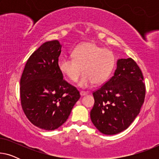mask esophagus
<instances>
[{
  "label": "esophagus",
  "mask_w": 159,
  "mask_h": 159,
  "mask_svg": "<svg viewBox=\"0 0 159 159\" xmlns=\"http://www.w3.org/2000/svg\"><path fill=\"white\" fill-rule=\"evenodd\" d=\"M88 94V93L85 92V91H80V95H81V96H84V95H86Z\"/></svg>",
  "instance_id": "esophagus-1"
}]
</instances>
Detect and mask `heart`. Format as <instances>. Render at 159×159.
<instances>
[{
  "label": "heart",
  "instance_id": "heart-1",
  "mask_svg": "<svg viewBox=\"0 0 159 159\" xmlns=\"http://www.w3.org/2000/svg\"><path fill=\"white\" fill-rule=\"evenodd\" d=\"M71 56L73 59L61 58L58 63V69L72 82L77 81L82 69L84 75L79 83L82 88L93 83H103L111 75L115 64L114 53L93 43L78 45Z\"/></svg>",
  "mask_w": 159,
  "mask_h": 159
}]
</instances>
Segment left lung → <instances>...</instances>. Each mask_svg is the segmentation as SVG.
<instances>
[{"instance_id":"left-lung-1","label":"left lung","mask_w":159,"mask_h":159,"mask_svg":"<svg viewBox=\"0 0 159 159\" xmlns=\"http://www.w3.org/2000/svg\"><path fill=\"white\" fill-rule=\"evenodd\" d=\"M140 67L131 58L117 61L114 75L93 91L91 121L101 133L116 134L128 128L144 103L145 84Z\"/></svg>"}]
</instances>
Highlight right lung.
I'll list each match as a JSON object with an SVG mask.
<instances>
[{
	"instance_id": "1",
	"label": "right lung",
	"mask_w": 159,
	"mask_h": 159,
	"mask_svg": "<svg viewBox=\"0 0 159 159\" xmlns=\"http://www.w3.org/2000/svg\"><path fill=\"white\" fill-rule=\"evenodd\" d=\"M61 45L46 42L28 58L20 80V98L26 116L34 126L54 130L67 120L80 98L77 89L63 79L58 63Z\"/></svg>"
}]
</instances>
